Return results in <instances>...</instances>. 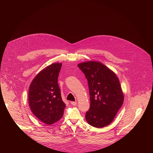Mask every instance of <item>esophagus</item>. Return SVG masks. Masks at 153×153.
<instances>
[{"label": "esophagus", "instance_id": "obj_1", "mask_svg": "<svg viewBox=\"0 0 153 153\" xmlns=\"http://www.w3.org/2000/svg\"><path fill=\"white\" fill-rule=\"evenodd\" d=\"M71 105H73V106H75V105H77V102H71Z\"/></svg>", "mask_w": 153, "mask_h": 153}]
</instances>
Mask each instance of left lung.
<instances>
[{
	"mask_svg": "<svg viewBox=\"0 0 153 153\" xmlns=\"http://www.w3.org/2000/svg\"><path fill=\"white\" fill-rule=\"evenodd\" d=\"M77 65L87 79L89 87L90 108L86 113V120L98 128L110 125L124 100L117 76L98 61L85 62Z\"/></svg>",
	"mask_w": 153,
	"mask_h": 153,
	"instance_id": "1",
	"label": "left lung"
}]
</instances>
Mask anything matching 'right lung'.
Wrapping results in <instances>:
<instances>
[{
	"mask_svg": "<svg viewBox=\"0 0 153 153\" xmlns=\"http://www.w3.org/2000/svg\"><path fill=\"white\" fill-rule=\"evenodd\" d=\"M62 65H50L36 76L30 85L28 102L31 110L37 118L47 125L59 121L66 106L57 83Z\"/></svg>",
	"mask_w": 153,
	"mask_h": 153,
	"instance_id": "right-lung-1",
	"label": "right lung"
}]
</instances>
